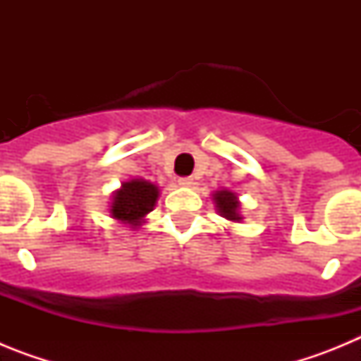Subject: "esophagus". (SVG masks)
<instances>
[{"instance_id":"esophagus-1","label":"esophagus","mask_w":361,"mask_h":361,"mask_svg":"<svg viewBox=\"0 0 361 361\" xmlns=\"http://www.w3.org/2000/svg\"><path fill=\"white\" fill-rule=\"evenodd\" d=\"M178 184H180V186H184V188L193 186V177H180V178H178Z\"/></svg>"}]
</instances>
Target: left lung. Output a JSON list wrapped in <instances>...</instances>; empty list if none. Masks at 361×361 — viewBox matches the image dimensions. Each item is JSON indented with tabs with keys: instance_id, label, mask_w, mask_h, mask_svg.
<instances>
[{
	"instance_id": "1",
	"label": "left lung",
	"mask_w": 361,
	"mask_h": 361,
	"mask_svg": "<svg viewBox=\"0 0 361 361\" xmlns=\"http://www.w3.org/2000/svg\"><path fill=\"white\" fill-rule=\"evenodd\" d=\"M213 200L216 204V212L220 213V216L224 219L233 220V222H238L242 220L238 208H240V202H238L237 195L229 190H219L213 193Z\"/></svg>"
}]
</instances>
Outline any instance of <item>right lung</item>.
I'll use <instances>...</instances> for the list:
<instances>
[{"label":"right lung","mask_w":361,"mask_h":361,"mask_svg":"<svg viewBox=\"0 0 361 361\" xmlns=\"http://www.w3.org/2000/svg\"><path fill=\"white\" fill-rule=\"evenodd\" d=\"M159 199V188L145 178H132L123 183L121 190L114 193L110 213L123 224L137 228L145 222V216L153 209Z\"/></svg>","instance_id":"add662e5"}]
</instances>
